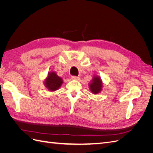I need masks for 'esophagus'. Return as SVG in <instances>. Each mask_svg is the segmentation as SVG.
I'll use <instances>...</instances> for the list:
<instances>
[{
	"mask_svg": "<svg viewBox=\"0 0 153 153\" xmlns=\"http://www.w3.org/2000/svg\"><path fill=\"white\" fill-rule=\"evenodd\" d=\"M71 79L74 80H79L80 78L78 76H71Z\"/></svg>",
	"mask_w": 153,
	"mask_h": 153,
	"instance_id": "34e87169",
	"label": "esophagus"
}]
</instances>
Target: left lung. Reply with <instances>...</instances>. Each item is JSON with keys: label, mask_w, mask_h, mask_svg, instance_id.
<instances>
[{"label": "left lung", "mask_w": 153, "mask_h": 153, "mask_svg": "<svg viewBox=\"0 0 153 153\" xmlns=\"http://www.w3.org/2000/svg\"><path fill=\"white\" fill-rule=\"evenodd\" d=\"M103 83L101 77L98 75H94L92 77L89 84V87L91 92L94 94H98L102 91Z\"/></svg>", "instance_id": "8db88e82"}]
</instances>
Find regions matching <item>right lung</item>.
<instances>
[{
    "label": "right lung",
    "instance_id": "add662e5",
    "mask_svg": "<svg viewBox=\"0 0 153 153\" xmlns=\"http://www.w3.org/2000/svg\"><path fill=\"white\" fill-rule=\"evenodd\" d=\"M44 85L50 92H55L57 91L62 84H63V80L61 77L57 75L55 71H51L44 80Z\"/></svg>",
    "mask_w": 153,
    "mask_h": 153
}]
</instances>
